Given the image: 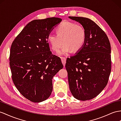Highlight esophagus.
Returning <instances> with one entry per match:
<instances>
[{
  "label": "esophagus",
  "instance_id": "obj_1",
  "mask_svg": "<svg viewBox=\"0 0 121 121\" xmlns=\"http://www.w3.org/2000/svg\"><path fill=\"white\" fill-rule=\"evenodd\" d=\"M61 61H62V62L63 64V66H65V65L66 63V59L64 57H61Z\"/></svg>",
  "mask_w": 121,
  "mask_h": 121
}]
</instances>
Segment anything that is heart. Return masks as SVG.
<instances>
[{
    "instance_id": "b5f03b06",
    "label": "heart",
    "mask_w": 121,
    "mask_h": 121,
    "mask_svg": "<svg viewBox=\"0 0 121 121\" xmlns=\"http://www.w3.org/2000/svg\"><path fill=\"white\" fill-rule=\"evenodd\" d=\"M56 34H49L47 40L51 48L58 52L59 56L66 55L72 51L79 52L84 45L86 41V30L82 25L69 21L61 22L55 29Z\"/></svg>"
}]
</instances>
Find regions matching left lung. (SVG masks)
Wrapping results in <instances>:
<instances>
[{
    "label": "left lung",
    "mask_w": 121,
    "mask_h": 121,
    "mask_svg": "<svg viewBox=\"0 0 121 121\" xmlns=\"http://www.w3.org/2000/svg\"><path fill=\"white\" fill-rule=\"evenodd\" d=\"M82 24L86 33L84 45L67 58L65 68L69 89L77 100L95 98L106 86L111 72V46L106 34L92 20L69 17Z\"/></svg>",
    "instance_id": "left-lung-1"
}]
</instances>
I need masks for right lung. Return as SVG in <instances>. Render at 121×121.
I'll return each mask as SVG.
<instances>
[{"label": "right lung", "instance_id": "add662e5", "mask_svg": "<svg viewBox=\"0 0 121 121\" xmlns=\"http://www.w3.org/2000/svg\"><path fill=\"white\" fill-rule=\"evenodd\" d=\"M62 19L34 20L24 27L11 45L10 66L14 84L34 103L46 100L52 91V79L63 65L52 54L48 36Z\"/></svg>", "mask_w": 121, "mask_h": 121}]
</instances>
